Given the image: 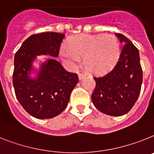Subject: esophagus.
<instances>
[{"mask_svg": "<svg viewBox=\"0 0 154 154\" xmlns=\"http://www.w3.org/2000/svg\"><path fill=\"white\" fill-rule=\"evenodd\" d=\"M78 78H79L80 81L84 79V78H85V75H84L83 73H79V74H78Z\"/></svg>", "mask_w": 154, "mask_h": 154, "instance_id": "esophagus-1", "label": "esophagus"}]
</instances>
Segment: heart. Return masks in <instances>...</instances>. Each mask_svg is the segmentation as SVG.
Returning a JSON list of instances; mask_svg holds the SVG:
<instances>
[{"instance_id": "1", "label": "heart", "mask_w": 154, "mask_h": 154, "mask_svg": "<svg viewBox=\"0 0 154 154\" xmlns=\"http://www.w3.org/2000/svg\"><path fill=\"white\" fill-rule=\"evenodd\" d=\"M61 54L72 63L84 58L85 69L94 74L109 72L116 65L121 55V45L117 37L108 35L79 34L70 39Z\"/></svg>"}]
</instances>
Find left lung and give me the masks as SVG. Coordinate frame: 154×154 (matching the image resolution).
I'll return each mask as SVG.
<instances>
[{
	"instance_id": "left-lung-1",
	"label": "left lung",
	"mask_w": 154,
	"mask_h": 154,
	"mask_svg": "<svg viewBox=\"0 0 154 154\" xmlns=\"http://www.w3.org/2000/svg\"><path fill=\"white\" fill-rule=\"evenodd\" d=\"M115 35L124 47L114 68L103 77H94L96 86L91 100L100 112L119 117L131 110L139 98L143 69L137 48L123 34Z\"/></svg>"
}]
</instances>
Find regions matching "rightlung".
<instances>
[{
  "mask_svg": "<svg viewBox=\"0 0 154 154\" xmlns=\"http://www.w3.org/2000/svg\"><path fill=\"white\" fill-rule=\"evenodd\" d=\"M64 37L55 32L33 34L15 53L12 79L15 95L24 109L35 118L49 119L60 114L78 82L77 74L67 72L54 58L58 57ZM43 54L50 58L36 69L33 63Z\"/></svg>",
  "mask_w": 154,
  "mask_h": 154,
  "instance_id": "obj_1",
  "label": "right lung"
}]
</instances>
